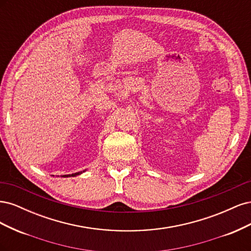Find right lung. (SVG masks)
Instances as JSON below:
<instances>
[{
	"label": "right lung",
	"mask_w": 251,
	"mask_h": 251,
	"mask_svg": "<svg viewBox=\"0 0 251 251\" xmlns=\"http://www.w3.org/2000/svg\"><path fill=\"white\" fill-rule=\"evenodd\" d=\"M85 172V171H83ZM82 172H78V173H74V174H71V175H64L63 177H75V176H77V175H80Z\"/></svg>",
	"instance_id": "add662e5"
}]
</instances>
